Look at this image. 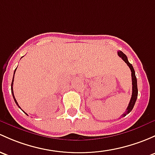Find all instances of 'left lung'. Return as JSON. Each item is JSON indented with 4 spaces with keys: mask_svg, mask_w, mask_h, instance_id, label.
<instances>
[{
    "mask_svg": "<svg viewBox=\"0 0 155 155\" xmlns=\"http://www.w3.org/2000/svg\"><path fill=\"white\" fill-rule=\"evenodd\" d=\"M117 54L120 58H123V61L126 63L127 65L130 68L131 71V79H132V95H131V100H130L129 104H128V106L127 107L126 110H125V113H123V114H122V117H125V115L129 114L131 111V110L133 109L134 106L135 102H136L137 98V94H138V89H137V78L135 76V71L134 69L132 64L131 63H129L128 61V58L125 56V54L123 53L122 51H118L117 52Z\"/></svg>",
    "mask_w": 155,
    "mask_h": 155,
    "instance_id": "obj_1",
    "label": "left lung"
}]
</instances>
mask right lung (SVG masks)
Here are the masks:
<instances>
[{
  "label": "right lung",
  "instance_id": "1",
  "mask_svg": "<svg viewBox=\"0 0 155 155\" xmlns=\"http://www.w3.org/2000/svg\"><path fill=\"white\" fill-rule=\"evenodd\" d=\"M16 69H17V68H16ZM16 69L15 70V71H14V75H13V78H12V84H11V91H12V96H13V98H14V100H15V103H16V105H18V106L19 107H20V106H19L18 105V102H17V101H16V99H15V96H14V93H13V82H14V76H15V71H16ZM21 108V107H20ZM26 114V113H25Z\"/></svg>",
  "mask_w": 155,
  "mask_h": 155
}]
</instances>
